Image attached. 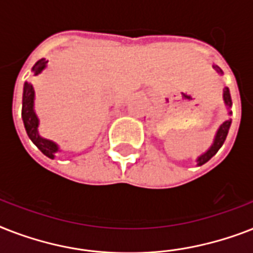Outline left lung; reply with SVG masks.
Here are the masks:
<instances>
[{
  "mask_svg": "<svg viewBox=\"0 0 253 253\" xmlns=\"http://www.w3.org/2000/svg\"><path fill=\"white\" fill-rule=\"evenodd\" d=\"M215 68L216 72L222 73V69L219 67H214ZM223 99H224V103L227 105L228 107H231L232 102H231V95H230V90H228V87H224L223 89ZM231 114V113H230ZM230 126H231V119H228L226 122H223V125L219 127V130L216 131V135H215V139H214V143H212V146L210 147L208 150V152H205L204 155H201L200 158L197 159V162H198V166H202L205 163H208L210 159L214 156V155L218 152L220 147L223 146L224 140H226V136L228 134V130H230Z\"/></svg>",
  "mask_w": 253,
  "mask_h": 253,
  "instance_id": "obj_1",
  "label": "left lung"
}]
</instances>
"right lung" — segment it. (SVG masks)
<instances>
[{
	"label": "right lung",
	"mask_w": 253,
	"mask_h": 253,
	"mask_svg": "<svg viewBox=\"0 0 253 253\" xmlns=\"http://www.w3.org/2000/svg\"><path fill=\"white\" fill-rule=\"evenodd\" d=\"M48 60L45 59H41L35 63V65L33 67V72L35 75L41 73L43 69L45 68ZM22 119H23V123H25L26 132L29 135V138L31 139V142L35 144V146L39 148V150L48 156L49 159H53V155L55 152H57V146L51 140H47V139H43L42 136H39V132H38V125H39V121H38V117L34 111V89L33 85L30 83H25V86H23V103H22Z\"/></svg>",
	"instance_id": "right-lung-1"
}]
</instances>
